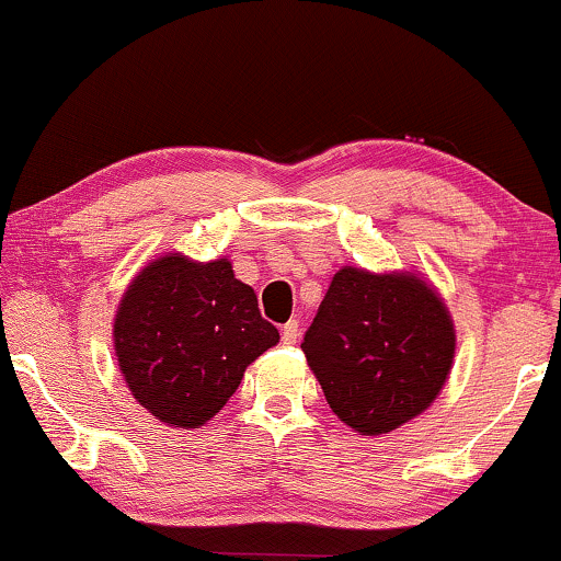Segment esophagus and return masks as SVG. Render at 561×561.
<instances>
[{"label": "esophagus", "instance_id": "34e87169", "mask_svg": "<svg viewBox=\"0 0 561 561\" xmlns=\"http://www.w3.org/2000/svg\"><path fill=\"white\" fill-rule=\"evenodd\" d=\"M298 340H300V323L295 319L287 321L285 329H282V342H285V345H295Z\"/></svg>", "mask_w": 561, "mask_h": 561}]
</instances>
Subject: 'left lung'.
Returning a JSON list of instances; mask_svg holds the SVG:
<instances>
[{"instance_id":"left-lung-1","label":"left lung","mask_w":561,"mask_h":561,"mask_svg":"<svg viewBox=\"0 0 561 561\" xmlns=\"http://www.w3.org/2000/svg\"><path fill=\"white\" fill-rule=\"evenodd\" d=\"M455 342L447 306L421 276L342 266L300 347L334 415L379 436L436 400Z\"/></svg>"}]
</instances>
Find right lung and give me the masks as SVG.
Wrapping results in <instances>:
<instances>
[{
	"label": "right lung",
	"mask_w": 561,
	"mask_h": 561,
	"mask_svg": "<svg viewBox=\"0 0 561 561\" xmlns=\"http://www.w3.org/2000/svg\"><path fill=\"white\" fill-rule=\"evenodd\" d=\"M279 342L253 287L227 259L180 253L151 261L114 316V353L127 389L157 421L198 428L225 408L255 357Z\"/></svg>",
	"instance_id": "obj_1"
}]
</instances>
